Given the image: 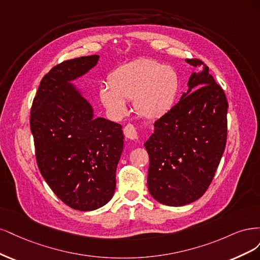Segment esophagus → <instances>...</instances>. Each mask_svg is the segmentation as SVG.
Here are the masks:
<instances>
[{
	"mask_svg": "<svg viewBox=\"0 0 260 260\" xmlns=\"http://www.w3.org/2000/svg\"><path fill=\"white\" fill-rule=\"evenodd\" d=\"M124 135H125V138H126L129 141H135V140L138 139L137 129L132 124H128L124 127Z\"/></svg>",
	"mask_w": 260,
	"mask_h": 260,
	"instance_id": "1",
	"label": "esophagus"
}]
</instances>
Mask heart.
I'll list each match as a JSON object with an SVG mask.
<instances>
[{"instance_id": "obj_1", "label": "heart", "mask_w": 260, "mask_h": 260, "mask_svg": "<svg viewBox=\"0 0 260 260\" xmlns=\"http://www.w3.org/2000/svg\"><path fill=\"white\" fill-rule=\"evenodd\" d=\"M179 86V75L173 67L142 58L115 69L109 77V85L100 86L99 97L114 118L126 114V100L134 99L136 113L155 121L172 110Z\"/></svg>"}]
</instances>
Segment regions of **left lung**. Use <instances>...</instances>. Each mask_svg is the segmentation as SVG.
<instances>
[{
	"mask_svg": "<svg viewBox=\"0 0 260 260\" xmlns=\"http://www.w3.org/2000/svg\"><path fill=\"white\" fill-rule=\"evenodd\" d=\"M188 89L172 110L154 123L145 142L149 154L148 190L164 205L183 206L204 194L227 140L228 103L222 88L199 59Z\"/></svg>",
	"mask_w": 260,
	"mask_h": 260,
	"instance_id": "1",
	"label": "left lung"
}]
</instances>
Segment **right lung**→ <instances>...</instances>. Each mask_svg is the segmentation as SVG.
Listing matches in <instances>:
<instances>
[{
	"label": "right lung",
	"mask_w": 260,
	"mask_h": 260,
	"mask_svg": "<svg viewBox=\"0 0 260 260\" xmlns=\"http://www.w3.org/2000/svg\"><path fill=\"white\" fill-rule=\"evenodd\" d=\"M99 57L54 67L42 79L31 108L39 170L54 193L81 212L95 211L112 199L124 148L121 125L95 118L90 103L73 84L97 66Z\"/></svg>",
	"instance_id": "add662e5"
}]
</instances>
